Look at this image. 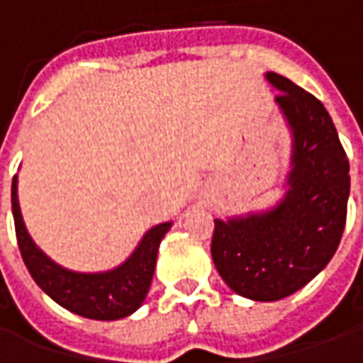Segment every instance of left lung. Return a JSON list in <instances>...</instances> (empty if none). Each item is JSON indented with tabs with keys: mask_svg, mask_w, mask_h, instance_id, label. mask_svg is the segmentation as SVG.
<instances>
[{
	"mask_svg": "<svg viewBox=\"0 0 363 363\" xmlns=\"http://www.w3.org/2000/svg\"><path fill=\"white\" fill-rule=\"evenodd\" d=\"M276 104L291 130L284 194L267 212L213 220L212 259L235 294L278 301L327 267L338 249L350 196V163L319 99L268 72Z\"/></svg>",
	"mask_w": 363,
	"mask_h": 363,
	"instance_id": "left-lung-1",
	"label": "left lung"
}]
</instances>
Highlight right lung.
<instances>
[{
  "instance_id": "obj_1",
  "label": "right lung",
  "mask_w": 363,
  "mask_h": 363,
  "mask_svg": "<svg viewBox=\"0 0 363 363\" xmlns=\"http://www.w3.org/2000/svg\"><path fill=\"white\" fill-rule=\"evenodd\" d=\"M11 210L21 257L33 280L64 309L95 320L124 319L143 303L155 272L161 239L173 225L171 221H165L151 228L120 267L106 272L87 274L56 264L30 239L21 216L17 174L11 184Z\"/></svg>"
}]
</instances>
